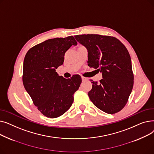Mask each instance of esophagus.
I'll return each mask as SVG.
<instances>
[{
	"instance_id": "obj_1",
	"label": "esophagus",
	"mask_w": 154,
	"mask_h": 154,
	"mask_svg": "<svg viewBox=\"0 0 154 154\" xmlns=\"http://www.w3.org/2000/svg\"><path fill=\"white\" fill-rule=\"evenodd\" d=\"M82 81H85V80H87V78H86V77H85L82 76Z\"/></svg>"
}]
</instances>
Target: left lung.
<instances>
[{
    "instance_id": "1",
    "label": "left lung",
    "mask_w": 154,
    "mask_h": 154,
    "mask_svg": "<svg viewBox=\"0 0 154 154\" xmlns=\"http://www.w3.org/2000/svg\"><path fill=\"white\" fill-rule=\"evenodd\" d=\"M88 50V66L102 73L98 83L92 82L89 99L100 110L114 114L122 110L134 85V73L130 54L117 38L99 34L74 36Z\"/></svg>"
}]
</instances>
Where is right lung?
<instances>
[{"label":"right lung","mask_w":154,"mask_h":154,"mask_svg":"<svg viewBox=\"0 0 154 154\" xmlns=\"http://www.w3.org/2000/svg\"><path fill=\"white\" fill-rule=\"evenodd\" d=\"M77 42L73 36L55 38L32 47L23 64L22 82L34 104L48 118H57L67 112L74 102L82 79L59 76L55 69L63 64L64 54Z\"/></svg>","instance_id":"right-lung-1"}]
</instances>
